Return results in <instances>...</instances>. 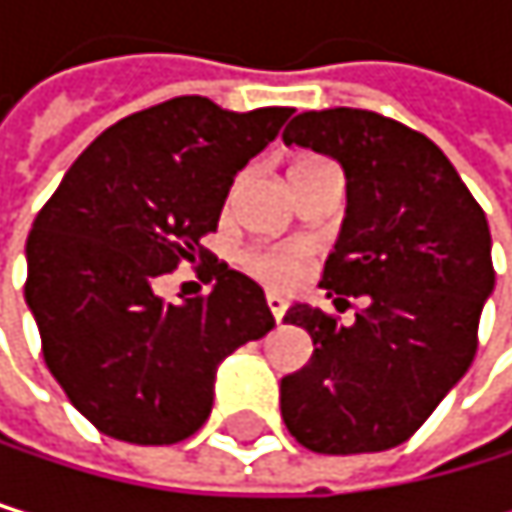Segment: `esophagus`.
<instances>
[{"instance_id": "34e87169", "label": "esophagus", "mask_w": 512, "mask_h": 512, "mask_svg": "<svg viewBox=\"0 0 512 512\" xmlns=\"http://www.w3.org/2000/svg\"><path fill=\"white\" fill-rule=\"evenodd\" d=\"M267 307H270L273 319L279 322L285 316V310H288V301L282 298V294H276V291H267Z\"/></svg>"}]
</instances>
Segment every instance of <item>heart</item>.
Segmentation results:
<instances>
[{"mask_svg": "<svg viewBox=\"0 0 512 512\" xmlns=\"http://www.w3.org/2000/svg\"><path fill=\"white\" fill-rule=\"evenodd\" d=\"M245 267L270 282V285H294L304 276L307 251L301 245H270V248H251L245 254Z\"/></svg>", "mask_w": 512, "mask_h": 512, "instance_id": "1", "label": "heart"}]
</instances>
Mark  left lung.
<instances>
[{
	"label": "left lung",
	"instance_id": "8db88e82",
	"mask_svg": "<svg viewBox=\"0 0 512 512\" xmlns=\"http://www.w3.org/2000/svg\"><path fill=\"white\" fill-rule=\"evenodd\" d=\"M282 141L341 162L347 214L319 285L334 307L365 298L353 325L310 304L285 313L313 356L279 384L282 421L319 455L393 448L476 356L495 291L485 211L430 137L371 110L301 113Z\"/></svg>",
	"mask_w": 512,
	"mask_h": 512
}]
</instances>
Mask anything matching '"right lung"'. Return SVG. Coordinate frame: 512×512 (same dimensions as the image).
Listing matches in <instances>:
<instances>
[{"instance_id":"1","label":"right lung","mask_w":512,"mask_h":512,"mask_svg":"<svg viewBox=\"0 0 512 512\" xmlns=\"http://www.w3.org/2000/svg\"><path fill=\"white\" fill-rule=\"evenodd\" d=\"M291 107L224 110L187 94L110 125L70 165L27 239L24 298L42 356L104 436L171 445L211 415L218 365L276 325L264 288L214 258L211 291L165 304L181 261L208 258L233 178Z\"/></svg>"}]
</instances>
